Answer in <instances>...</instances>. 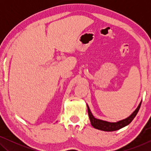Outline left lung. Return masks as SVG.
<instances>
[{
	"label": "left lung",
	"instance_id": "obj_1",
	"mask_svg": "<svg viewBox=\"0 0 151 151\" xmlns=\"http://www.w3.org/2000/svg\"><path fill=\"white\" fill-rule=\"evenodd\" d=\"M141 104L142 101L140 102L139 104L138 105L137 109L131 113V115H129V116L127 117V118L122 119V120H119L116 122H106L104 120H102V119L96 118V117L93 115L91 111L87 104H86V106H87L88 114L90 119L91 124V125L95 128V129L101 130V131H115L126 127V126L129 125V124L133 121V119L135 118V117L136 116V115L137 114L138 111L139 110L140 106H141Z\"/></svg>",
	"mask_w": 151,
	"mask_h": 151
}]
</instances>
